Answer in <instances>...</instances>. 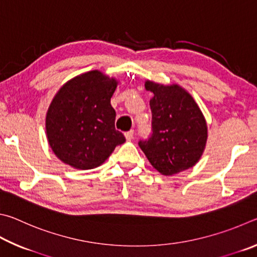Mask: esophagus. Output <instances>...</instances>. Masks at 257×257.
<instances>
[{
  "label": "esophagus",
  "mask_w": 257,
  "mask_h": 257,
  "mask_svg": "<svg viewBox=\"0 0 257 257\" xmlns=\"http://www.w3.org/2000/svg\"><path fill=\"white\" fill-rule=\"evenodd\" d=\"M125 138H126V140H127V141L133 140V138H134V131H133V130H131V131H128V132H126L125 133Z\"/></svg>",
  "instance_id": "34e87169"
}]
</instances>
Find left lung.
I'll list each match as a JSON object with an SVG mask.
<instances>
[{
  "mask_svg": "<svg viewBox=\"0 0 257 257\" xmlns=\"http://www.w3.org/2000/svg\"><path fill=\"white\" fill-rule=\"evenodd\" d=\"M152 112V134L139 147L148 160L166 176L195 166L205 149L208 126L194 99L178 84L146 81Z\"/></svg>",
  "mask_w": 257,
  "mask_h": 257,
  "instance_id": "8db88e82",
  "label": "left lung"
}]
</instances>
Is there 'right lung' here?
<instances>
[{"instance_id": "add662e5", "label": "right lung", "mask_w": 257, "mask_h": 257, "mask_svg": "<svg viewBox=\"0 0 257 257\" xmlns=\"http://www.w3.org/2000/svg\"><path fill=\"white\" fill-rule=\"evenodd\" d=\"M118 81L93 70L67 81L46 114V136L58 159L75 169H93L125 142L115 130L110 105Z\"/></svg>"}]
</instances>
